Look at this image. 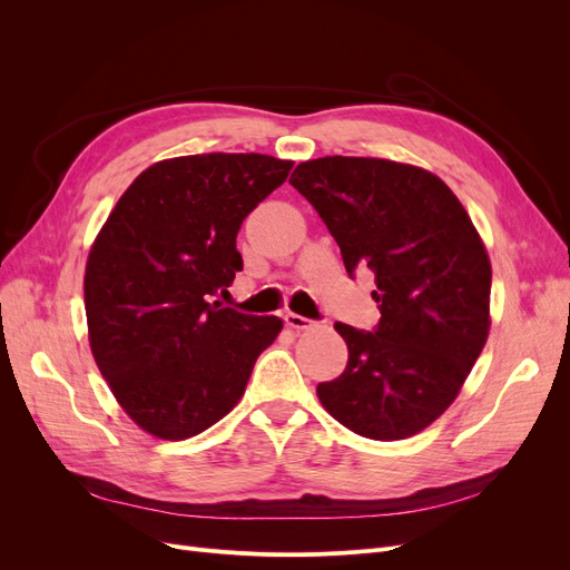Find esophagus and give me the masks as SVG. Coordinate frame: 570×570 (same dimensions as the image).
<instances>
[{
  "label": "esophagus",
  "mask_w": 570,
  "mask_h": 570,
  "mask_svg": "<svg viewBox=\"0 0 570 570\" xmlns=\"http://www.w3.org/2000/svg\"><path fill=\"white\" fill-rule=\"evenodd\" d=\"M283 321H285V325L287 327H292V331H308V327H312L314 323L308 321V318H304V316H299V314H292V312H287L285 316H283Z\"/></svg>",
  "instance_id": "esophagus-1"
}]
</instances>
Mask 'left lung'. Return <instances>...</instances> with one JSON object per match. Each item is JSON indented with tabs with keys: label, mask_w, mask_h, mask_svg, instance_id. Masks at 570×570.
<instances>
[{
	"label": "left lung",
	"mask_w": 570,
	"mask_h": 570,
	"mask_svg": "<svg viewBox=\"0 0 570 570\" xmlns=\"http://www.w3.org/2000/svg\"><path fill=\"white\" fill-rule=\"evenodd\" d=\"M289 185L312 202L347 273H375L373 333L335 323L347 368L316 394L368 440H406L450 409L490 335L492 266L469 212L435 174L373 157H323Z\"/></svg>",
	"instance_id": "8db88e82"
}]
</instances>
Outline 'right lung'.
<instances>
[{
  "label": "right lung",
  "instance_id": "add662e5",
  "mask_svg": "<svg viewBox=\"0 0 570 570\" xmlns=\"http://www.w3.org/2000/svg\"><path fill=\"white\" fill-rule=\"evenodd\" d=\"M295 161L193 154L151 164L90 247L85 316L116 402L145 433L187 440L243 400L252 368L283 331L209 302L243 271L235 237Z\"/></svg>",
  "mask_w": 570,
  "mask_h": 570
}]
</instances>
